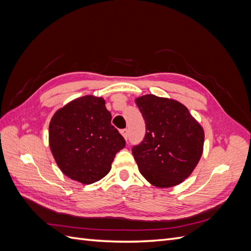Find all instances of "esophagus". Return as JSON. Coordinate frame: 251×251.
I'll return each instance as SVG.
<instances>
[{"label":"esophagus","mask_w":251,"mask_h":251,"mask_svg":"<svg viewBox=\"0 0 251 251\" xmlns=\"http://www.w3.org/2000/svg\"><path fill=\"white\" fill-rule=\"evenodd\" d=\"M120 133H121V135L124 136L125 137V139H127V135H128V131L126 130V128H123V130L120 131Z\"/></svg>","instance_id":"esophagus-1"}]
</instances>
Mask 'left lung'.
Listing matches in <instances>:
<instances>
[{"label":"left lung","instance_id":"left-lung-1","mask_svg":"<svg viewBox=\"0 0 251 251\" xmlns=\"http://www.w3.org/2000/svg\"><path fill=\"white\" fill-rule=\"evenodd\" d=\"M136 104L146 121V136L132 149L140 174L157 187L181 183L202 156L203 127L177 100L148 94Z\"/></svg>","mask_w":251,"mask_h":251}]
</instances>
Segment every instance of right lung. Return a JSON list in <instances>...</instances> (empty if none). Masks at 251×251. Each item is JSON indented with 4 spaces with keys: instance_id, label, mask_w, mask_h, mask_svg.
<instances>
[{
    "instance_id": "right-lung-1",
    "label": "right lung",
    "mask_w": 251,
    "mask_h": 251,
    "mask_svg": "<svg viewBox=\"0 0 251 251\" xmlns=\"http://www.w3.org/2000/svg\"><path fill=\"white\" fill-rule=\"evenodd\" d=\"M104 104L101 97L76 98L56 111L49 125V146L58 168L83 184L102 179L126 147Z\"/></svg>"
}]
</instances>
